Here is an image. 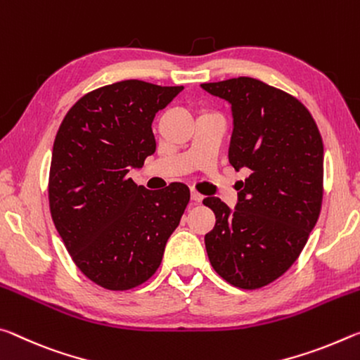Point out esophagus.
I'll return each mask as SVG.
<instances>
[{
	"label": "esophagus",
	"instance_id": "obj_1",
	"mask_svg": "<svg viewBox=\"0 0 360 360\" xmlns=\"http://www.w3.org/2000/svg\"><path fill=\"white\" fill-rule=\"evenodd\" d=\"M191 201L193 202H201L202 201V194L198 193L196 190H191Z\"/></svg>",
	"mask_w": 360,
	"mask_h": 360
}]
</instances>
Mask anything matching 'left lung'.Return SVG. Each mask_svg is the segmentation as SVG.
<instances>
[{"mask_svg": "<svg viewBox=\"0 0 360 360\" xmlns=\"http://www.w3.org/2000/svg\"><path fill=\"white\" fill-rule=\"evenodd\" d=\"M201 87L231 103L229 162L249 172L234 212L215 196L202 201L217 219L205 249L220 278L255 290L297 262L319 219L322 137L298 98L263 81L239 76Z\"/></svg>", "mask_w": 360, "mask_h": 360, "instance_id": "8db88e82", "label": "left lung"}]
</instances>
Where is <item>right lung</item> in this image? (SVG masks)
Segmentation results:
<instances>
[{
  "mask_svg": "<svg viewBox=\"0 0 360 360\" xmlns=\"http://www.w3.org/2000/svg\"><path fill=\"white\" fill-rule=\"evenodd\" d=\"M181 86L126 79L87 92L65 115L52 148L49 209L87 279L107 290L148 281L190 202L174 181L151 191L127 176L156 150L151 122Z\"/></svg>",
  "mask_w": 360,
  "mask_h": 360,
  "instance_id": "add662e5",
  "label": "right lung"
}]
</instances>
